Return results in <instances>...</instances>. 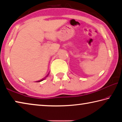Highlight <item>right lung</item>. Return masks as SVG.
<instances>
[{"label": "right lung", "instance_id": "1", "mask_svg": "<svg viewBox=\"0 0 122 122\" xmlns=\"http://www.w3.org/2000/svg\"><path fill=\"white\" fill-rule=\"evenodd\" d=\"M48 75H47L46 76H48ZM44 79H43V80H40V81H38V82H41V81H43V80H44Z\"/></svg>", "mask_w": 122, "mask_h": 122}]
</instances>
